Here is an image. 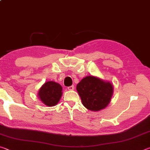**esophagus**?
Returning a JSON list of instances; mask_svg holds the SVG:
<instances>
[{
    "label": "esophagus",
    "mask_w": 150,
    "mask_h": 150,
    "mask_svg": "<svg viewBox=\"0 0 150 150\" xmlns=\"http://www.w3.org/2000/svg\"><path fill=\"white\" fill-rule=\"evenodd\" d=\"M74 88H75V87L73 85H72V86H70V87H68V90L73 91V90H74Z\"/></svg>",
    "instance_id": "1"
}]
</instances>
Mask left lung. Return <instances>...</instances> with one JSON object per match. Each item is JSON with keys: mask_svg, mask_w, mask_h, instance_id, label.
Instances as JSON below:
<instances>
[{"mask_svg": "<svg viewBox=\"0 0 150 150\" xmlns=\"http://www.w3.org/2000/svg\"><path fill=\"white\" fill-rule=\"evenodd\" d=\"M76 88L83 106L95 112L103 110L109 105L114 92L110 82L93 75L83 78Z\"/></svg>", "mask_w": 150, "mask_h": 150, "instance_id": "obj_1", "label": "left lung"}]
</instances>
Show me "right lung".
Segmentation results:
<instances>
[{
    "label": "right lung",
    "instance_id": "1",
    "mask_svg": "<svg viewBox=\"0 0 150 150\" xmlns=\"http://www.w3.org/2000/svg\"><path fill=\"white\" fill-rule=\"evenodd\" d=\"M62 87L59 83L50 81L45 82L38 93L39 99L47 106H54L59 103L62 96Z\"/></svg>",
    "mask_w": 150,
    "mask_h": 150
}]
</instances>
